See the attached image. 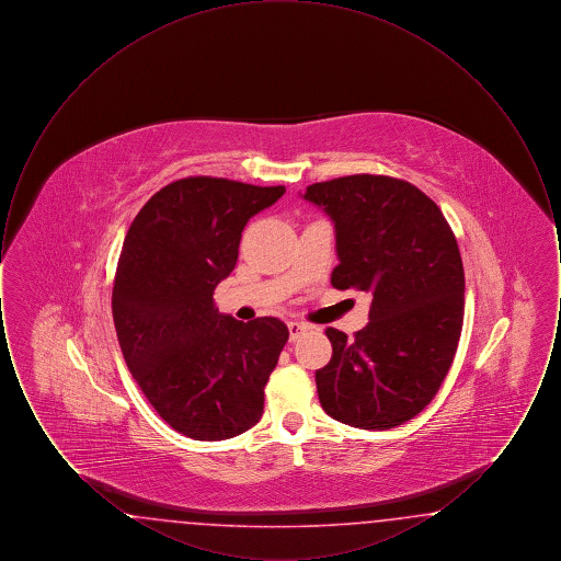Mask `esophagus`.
Returning a JSON list of instances; mask_svg holds the SVG:
<instances>
[{
    "mask_svg": "<svg viewBox=\"0 0 561 561\" xmlns=\"http://www.w3.org/2000/svg\"><path fill=\"white\" fill-rule=\"evenodd\" d=\"M288 330H290V341H298L307 330L309 325L307 323H300V321H288Z\"/></svg>",
    "mask_w": 561,
    "mask_h": 561,
    "instance_id": "obj_1",
    "label": "esophagus"
}]
</instances>
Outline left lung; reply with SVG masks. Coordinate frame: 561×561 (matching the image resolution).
<instances>
[{"label":"left lung","mask_w":561,"mask_h":561,"mask_svg":"<svg viewBox=\"0 0 561 561\" xmlns=\"http://www.w3.org/2000/svg\"><path fill=\"white\" fill-rule=\"evenodd\" d=\"M305 199L334 220L332 286L373 294L370 321L353 339L325 328L332 359L316 373L321 408L351 427L403 425L439 391L462 332L453 229L421 188L382 174L316 183Z\"/></svg>","instance_id":"1"}]
</instances>
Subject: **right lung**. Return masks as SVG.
I'll use <instances>...</instances> for the list:
<instances>
[{
  "label": "right lung",
  "instance_id": "right-lung-1",
  "mask_svg": "<svg viewBox=\"0 0 561 561\" xmlns=\"http://www.w3.org/2000/svg\"><path fill=\"white\" fill-rule=\"evenodd\" d=\"M286 187L187 176L160 188L128 229L111 309L136 385L161 419L199 442L254 427L288 328L233 320L214 305L238 263L245 222Z\"/></svg>",
  "mask_w": 561,
  "mask_h": 561
}]
</instances>
